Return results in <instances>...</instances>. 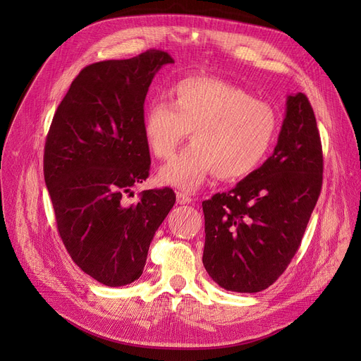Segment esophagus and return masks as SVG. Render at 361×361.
Masks as SVG:
<instances>
[{"label":"esophagus","instance_id":"esophagus-1","mask_svg":"<svg viewBox=\"0 0 361 361\" xmlns=\"http://www.w3.org/2000/svg\"><path fill=\"white\" fill-rule=\"evenodd\" d=\"M193 199L188 196L187 193H183V192H177V203L180 204H187V203H192Z\"/></svg>","mask_w":361,"mask_h":361}]
</instances>
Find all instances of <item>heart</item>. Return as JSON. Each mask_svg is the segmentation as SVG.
I'll return each instance as SVG.
<instances>
[{"mask_svg": "<svg viewBox=\"0 0 361 361\" xmlns=\"http://www.w3.org/2000/svg\"><path fill=\"white\" fill-rule=\"evenodd\" d=\"M171 102L154 101L143 116V136L158 159H169L192 131L193 143L164 165L158 180L195 190L215 173L221 180L250 176L271 152L275 109L249 92L216 78H187L169 92Z\"/></svg>", "mask_w": 361, "mask_h": 361, "instance_id": "1", "label": "heart"}]
</instances>
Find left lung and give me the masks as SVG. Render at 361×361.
Returning <instances> with one entry per match:
<instances>
[{
	"instance_id": "obj_1",
	"label": "left lung",
	"mask_w": 361,
	"mask_h": 361,
	"mask_svg": "<svg viewBox=\"0 0 361 361\" xmlns=\"http://www.w3.org/2000/svg\"><path fill=\"white\" fill-rule=\"evenodd\" d=\"M324 154L305 93L287 98L278 143L255 173L202 203L203 267L219 287L259 293L287 269L322 190Z\"/></svg>"
}]
</instances>
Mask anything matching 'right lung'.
<instances>
[{
	"mask_svg": "<svg viewBox=\"0 0 361 361\" xmlns=\"http://www.w3.org/2000/svg\"><path fill=\"white\" fill-rule=\"evenodd\" d=\"M174 63L147 49L128 60L85 67L56 108L44 152V177L56 228L73 262L108 287L140 278L150 241L176 203L154 188L128 204L131 187L149 177L145 98L157 71Z\"/></svg>",
	"mask_w": 361,
	"mask_h": 361,
	"instance_id": "right-lung-1",
	"label": "right lung"
}]
</instances>
